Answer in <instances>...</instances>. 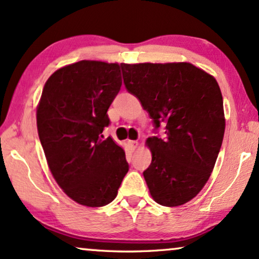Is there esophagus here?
<instances>
[{
    "instance_id": "esophagus-1",
    "label": "esophagus",
    "mask_w": 259,
    "mask_h": 259,
    "mask_svg": "<svg viewBox=\"0 0 259 259\" xmlns=\"http://www.w3.org/2000/svg\"><path fill=\"white\" fill-rule=\"evenodd\" d=\"M128 145H130V147H131V149H132V150H136L137 147H138V145H139V144H138L137 140H130Z\"/></svg>"
}]
</instances>
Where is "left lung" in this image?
I'll return each mask as SVG.
<instances>
[{"label": "left lung", "mask_w": 259, "mask_h": 259, "mask_svg": "<svg viewBox=\"0 0 259 259\" xmlns=\"http://www.w3.org/2000/svg\"><path fill=\"white\" fill-rule=\"evenodd\" d=\"M123 83L152 119L163 139H147L152 162L144 171L157 203L176 207L207 183L225 133L224 102L213 76L190 63L121 64Z\"/></svg>", "instance_id": "left-lung-1"}]
</instances>
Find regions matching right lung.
I'll list each match as a JSON object with an SVG mask.
<instances>
[{"label": "right lung", "instance_id": "add662e5", "mask_svg": "<svg viewBox=\"0 0 259 259\" xmlns=\"http://www.w3.org/2000/svg\"><path fill=\"white\" fill-rule=\"evenodd\" d=\"M121 84L119 64L80 60L57 70L42 89L40 143L57 183L83 206L112 202L128 171L122 147L102 136Z\"/></svg>", "mask_w": 259, "mask_h": 259}]
</instances>
